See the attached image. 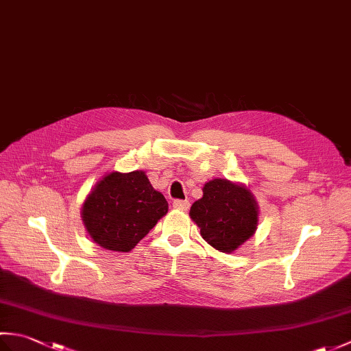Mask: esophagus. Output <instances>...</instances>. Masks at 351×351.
<instances>
[{
    "instance_id": "1",
    "label": "esophagus",
    "mask_w": 351,
    "mask_h": 351,
    "mask_svg": "<svg viewBox=\"0 0 351 351\" xmlns=\"http://www.w3.org/2000/svg\"><path fill=\"white\" fill-rule=\"evenodd\" d=\"M189 206H190L189 200H173V208H175V210L187 211Z\"/></svg>"
}]
</instances>
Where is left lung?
<instances>
[{
  "label": "left lung",
  "instance_id": "left-lung-1",
  "mask_svg": "<svg viewBox=\"0 0 351 351\" xmlns=\"http://www.w3.org/2000/svg\"><path fill=\"white\" fill-rule=\"evenodd\" d=\"M204 196L190 208V219L215 250L232 253L256 232L259 206L252 191L229 180L208 181Z\"/></svg>",
  "mask_w": 351,
  "mask_h": 351
}]
</instances>
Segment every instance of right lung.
<instances>
[{
    "label": "right lung",
    "mask_w": 351,
    "mask_h": 351,
    "mask_svg": "<svg viewBox=\"0 0 351 351\" xmlns=\"http://www.w3.org/2000/svg\"><path fill=\"white\" fill-rule=\"evenodd\" d=\"M167 210L166 197L152 187L143 170L110 171L87 195L81 219L102 249L130 252Z\"/></svg>",
    "instance_id": "obj_1"
}]
</instances>
